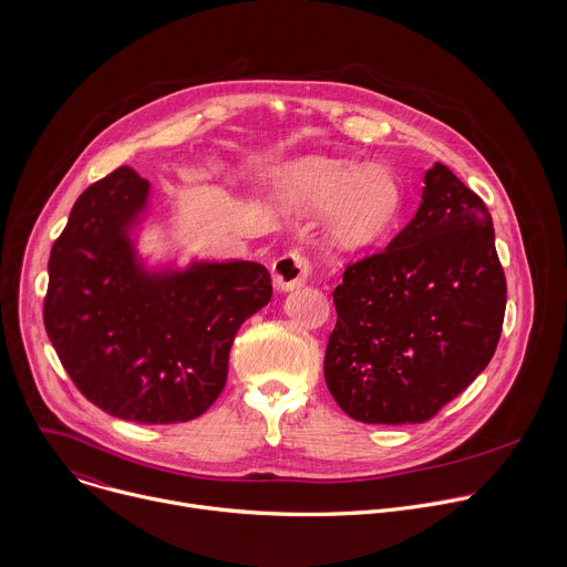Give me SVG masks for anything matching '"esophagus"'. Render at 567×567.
<instances>
[{
  "instance_id": "34e87169",
  "label": "esophagus",
  "mask_w": 567,
  "mask_h": 567,
  "mask_svg": "<svg viewBox=\"0 0 567 567\" xmlns=\"http://www.w3.org/2000/svg\"><path fill=\"white\" fill-rule=\"evenodd\" d=\"M271 274H274V285L280 289V291H293L298 287H302L309 276H311V260L298 251H291V254H285L280 256L274 267H271Z\"/></svg>"
}]
</instances>
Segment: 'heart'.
<instances>
[{"mask_svg":"<svg viewBox=\"0 0 567 567\" xmlns=\"http://www.w3.org/2000/svg\"><path fill=\"white\" fill-rule=\"evenodd\" d=\"M289 206L330 213V233L341 247H372L394 228L401 215V190L392 175L337 161H307L282 186Z\"/></svg>","mask_w":567,"mask_h":567,"instance_id":"1","label":"heart"}]
</instances>
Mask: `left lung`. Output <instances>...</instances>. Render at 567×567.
Here are the masks:
<instances>
[{
    "label": "left lung",
    "instance_id": "left-lung-1",
    "mask_svg": "<svg viewBox=\"0 0 567 567\" xmlns=\"http://www.w3.org/2000/svg\"><path fill=\"white\" fill-rule=\"evenodd\" d=\"M326 381L363 424H422L489 365L507 305L494 221L444 164L390 245L346 267Z\"/></svg>",
    "mask_w": 567,
    "mask_h": 567
}]
</instances>
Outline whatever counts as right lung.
Masks as SVG:
<instances>
[{
	"label": "right lung",
	"instance_id": "obj_1",
	"mask_svg": "<svg viewBox=\"0 0 567 567\" xmlns=\"http://www.w3.org/2000/svg\"><path fill=\"white\" fill-rule=\"evenodd\" d=\"M147 199V179L127 166L75 199L49 258L44 328L94 406L179 424L224 390L233 339L271 300V276L247 260L147 269L132 239Z\"/></svg>",
	"mask_w": 567,
	"mask_h": 567
}]
</instances>
